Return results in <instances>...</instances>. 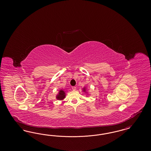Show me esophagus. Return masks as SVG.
<instances>
[{"mask_svg": "<svg viewBox=\"0 0 151 151\" xmlns=\"http://www.w3.org/2000/svg\"><path fill=\"white\" fill-rule=\"evenodd\" d=\"M72 89L73 91H75L76 89V86H72Z\"/></svg>", "mask_w": 151, "mask_h": 151, "instance_id": "esophagus-1", "label": "esophagus"}]
</instances>
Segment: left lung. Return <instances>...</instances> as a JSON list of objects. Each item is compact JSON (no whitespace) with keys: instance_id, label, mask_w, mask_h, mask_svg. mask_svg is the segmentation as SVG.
<instances>
[{"instance_id":"left-lung-1","label":"left lung","mask_w":151,"mask_h":151,"mask_svg":"<svg viewBox=\"0 0 151 151\" xmlns=\"http://www.w3.org/2000/svg\"><path fill=\"white\" fill-rule=\"evenodd\" d=\"M82 91L84 93V94H86V97H88V96H89L91 95L90 93L88 92V90L86 86H84V87H83L82 88Z\"/></svg>"}]
</instances>
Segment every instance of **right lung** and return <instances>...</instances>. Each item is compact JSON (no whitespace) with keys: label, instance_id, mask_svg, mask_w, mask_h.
Masks as SVG:
<instances>
[{"label":"right lung","instance_id":"right-lung-1","mask_svg":"<svg viewBox=\"0 0 151 151\" xmlns=\"http://www.w3.org/2000/svg\"><path fill=\"white\" fill-rule=\"evenodd\" d=\"M66 96V92L65 91V89H60L57 94L56 95V99L58 100L61 101L63 100L65 98Z\"/></svg>","mask_w":151,"mask_h":151}]
</instances>
